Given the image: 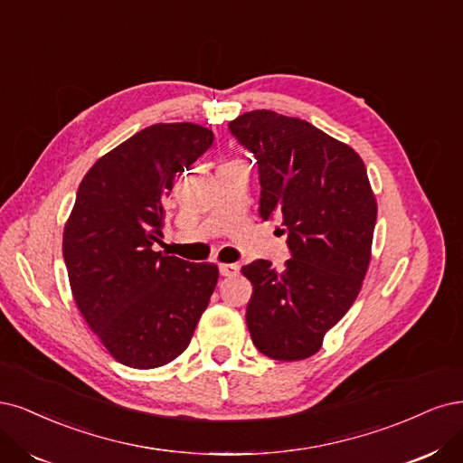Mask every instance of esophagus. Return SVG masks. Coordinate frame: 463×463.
Here are the masks:
<instances>
[{"instance_id": "34e87169", "label": "esophagus", "mask_w": 463, "mask_h": 463, "mask_svg": "<svg viewBox=\"0 0 463 463\" xmlns=\"http://www.w3.org/2000/svg\"><path fill=\"white\" fill-rule=\"evenodd\" d=\"M238 269H241V267H238L236 263H221L219 265V273L222 277H234V275H238Z\"/></svg>"}]
</instances>
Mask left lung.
Returning a JSON list of instances; mask_svg holds the SVG:
<instances>
[{
  "instance_id": "left-lung-1",
  "label": "left lung",
  "mask_w": 463,
  "mask_h": 463,
  "mask_svg": "<svg viewBox=\"0 0 463 463\" xmlns=\"http://www.w3.org/2000/svg\"><path fill=\"white\" fill-rule=\"evenodd\" d=\"M258 163L260 215L282 217L290 260L242 273L251 342L267 357L296 362L319 352L325 333L354 304L371 260L377 202L362 157L296 117L256 109L229 123Z\"/></svg>"
}]
</instances>
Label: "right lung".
Masks as SVG:
<instances>
[{
    "instance_id": "obj_1",
    "label": "right lung",
    "mask_w": 463,
    "mask_h": 463,
    "mask_svg": "<svg viewBox=\"0 0 463 463\" xmlns=\"http://www.w3.org/2000/svg\"><path fill=\"white\" fill-rule=\"evenodd\" d=\"M213 132L159 123L99 157L63 231V260L82 317L117 362L161 367L181 355L215 290V263L163 256L175 178L210 150Z\"/></svg>"
}]
</instances>
